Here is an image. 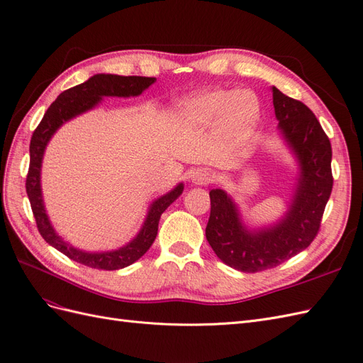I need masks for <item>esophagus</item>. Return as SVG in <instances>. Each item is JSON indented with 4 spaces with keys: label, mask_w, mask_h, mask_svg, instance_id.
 <instances>
[{
    "label": "esophagus",
    "mask_w": 363,
    "mask_h": 363,
    "mask_svg": "<svg viewBox=\"0 0 363 363\" xmlns=\"http://www.w3.org/2000/svg\"><path fill=\"white\" fill-rule=\"evenodd\" d=\"M191 180L194 184H199V186H207L208 183L213 182V175L208 172V171H203L199 169L196 172H194L191 175Z\"/></svg>",
    "instance_id": "34e87169"
}]
</instances>
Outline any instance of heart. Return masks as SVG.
<instances>
[{
  "mask_svg": "<svg viewBox=\"0 0 363 363\" xmlns=\"http://www.w3.org/2000/svg\"><path fill=\"white\" fill-rule=\"evenodd\" d=\"M175 116L188 127H207L218 123L227 139H245L257 124L260 103L252 92L213 89L196 94L177 104Z\"/></svg>",
  "mask_w": 363,
  "mask_h": 363,
  "instance_id": "1",
  "label": "heart"
}]
</instances>
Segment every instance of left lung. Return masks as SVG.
<instances>
[{
	"label": "left lung",
	"mask_w": 363,
	"mask_h": 363,
	"mask_svg": "<svg viewBox=\"0 0 363 363\" xmlns=\"http://www.w3.org/2000/svg\"><path fill=\"white\" fill-rule=\"evenodd\" d=\"M279 130L300 164V177L288 212L277 224L248 230L233 200L211 191L206 238L225 265L242 272L279 267L311 245L333 188L332 145L313 112L272 86Z\"/></svg>",
	"instance_id": "1"
}]
</instances>
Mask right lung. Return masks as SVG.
I'll list each match as a JSON object with an SVG mask.
<instances>
[{"label": "right lung", "instance_id": "obj_1", "mask_svg": "<svg viewBox=\"0 0 363 363\" xmlns=\"http://www.w3.org/2000/svg\"><path fill=\"white\" fill-rule=\"evenodd\" d=\"M156 82L155 77H138V75H115V74H96L86 80L82 84H77L71 89L62 92L56 101H54L48 111L43 115L40 124L36 127L35 133L30 140V168L27 174L26 189L28 200L31 204L33 215L36 219V225L40 236L47 242L68 256L71 260H75L95 269L113 271L125 268L135 263L150 250L151 244L155 242L159 228L160 215L167 211L169 204L179 199L183 192V183H179L175 188L162 195L160 199L152 201L148 208L144 225L133 240L124 247L113 251L103 252H87L79 248H74L56 233L52 228L45 206H43L42 189H40V168L43 152L48 145L52 135L67 123V121L79 116L87 111H91L104 96H138Z\"/></svg>", "mask_w": 363, "mask_h": 363}]
</instances>
